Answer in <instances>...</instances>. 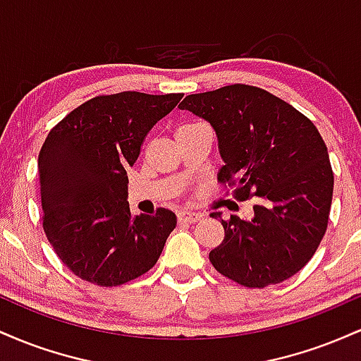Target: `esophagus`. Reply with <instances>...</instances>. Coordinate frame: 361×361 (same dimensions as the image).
Instances as JSON below:
<instances>
[{
  "label": "esophagus",
  "instance_id": "1",
  "mask_svg": "<svg viewBox=\"0 0 361 361\" xmlns=\"http://www.w3.org/2000/svg\"><path fill=\"white\" fill-rule=\"evenodd\" d=\"M202 219L200 214H195V212H183V214H178V222L181 224H195Z\"/></svg>",
  "mask_w": 361,
  "mask_h": 361
}]
</instances>
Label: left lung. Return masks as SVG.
I'll use <instances>...</instances> for the list:
<instances>
[{
  "label": "left lung",
  "instance_id": "8db88e82",
  "mask_svg": "<svg viewBox=\"0 0 361 361\" xmlns=\"http://www.w3.org/2000/svg\"><path fill=\"white\" fill-rule=\"evenodd\" d=\"M214 127L224 166L219 181L235 200L255 198L250 221H222L210 251L221 275L250 288L280 283L312 258L327 229L334 176L327 147L310 120L268 91L231 85L180 103Z\"/></svg>",
  "mask_w": 361,
  "mask_h": 361
}]
</instances>
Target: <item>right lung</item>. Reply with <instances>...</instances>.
<instances>
[{"mask_svg": "<svg viewBox=\"0 0 361 361\" xmlns=\"http://www.w3.org/2000/svg\"><path fill=\"white\" fill-rule=\"evenodd\" d=\"M181 93L122 91L74 109L49 132L39 154L42 226L59 259L80 279L118 287L151 270L176 215H132L127 169L147 132Z\"/></svg>", "mask_w": 361, "mask_h": 361, "instance_id": "1", "label": "right lung"}]
</instances>
